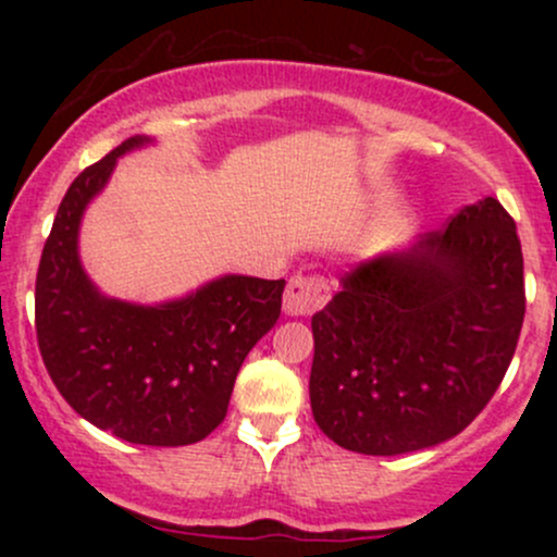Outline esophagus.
I'll list each match as a JSON object with an SVG mask.
<instances>
[{
    "mask_svg": "<svg viewBox=\"0 0 557 557\" xmlns=\"http://www.w3.org/2000/svg\"><path fill=\"white\" fill-rule=\"evenodd\" d=\"M330 300V285L314 274H296L285 287L283 309L287 317H311Z\"/></svg>",
    "mask_w": 557,
    "mask_h": 557,
    "instance_id": "obj_1",
    "label": "esophagus"
}]
</instances>
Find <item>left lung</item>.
I'll list each match as a JSON object with an SVG mask.
<instances>
[{
	"label": "left lung",
	"instance_id": "1",
	"mask_svg": "<svg viewBox=\"0 0 557 557\" xmlns=\"http://www.w3.org/2000/svg\"><path fill=\"white\" fill-rule=\"evenodd\" d=\"M527 311L516 222L497 198L361 261L311 317V411L332 443L400 456L456 437L487 406Z\"/></svg>",
	"mask_w": 557,
	"mask_h": 557
}]
</instances>
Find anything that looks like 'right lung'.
I'll return each mask as SVG.
<instances>
[{"label":"right lung","instance_id":"right-lung-1","mask_svg":"<svg viewBox=\"0 0 557 557\" xmlns=\"http://www.w3.org/2000/svg\"><path fill=\"white\" fill-rule=\"evenodd\" d=\"M133 136L75 177L57 209L36 277L41 359L75 413L133 445L177 447L222 424L248 350L274 327L285 280L222 274L183 298H110L83 270L81 222Z\"/></svg>","mask_w":557,"mask_h":557}]
</instances>
